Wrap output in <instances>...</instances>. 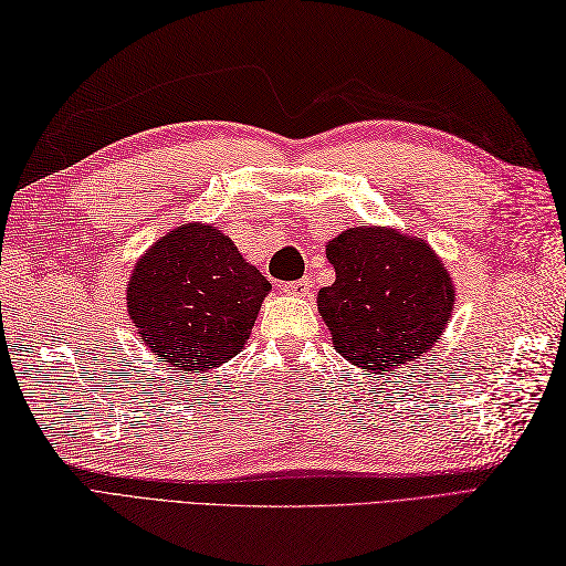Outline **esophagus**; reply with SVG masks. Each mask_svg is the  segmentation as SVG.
I'll list each match as a JSON object with an SVG mask.
<instances>
[{"label":"esophagus","instance_id":"obj_1","mask_svg":"<svg viewBox=\"0 0 566 566\" xmlns=\"http://www.w3.org/2000/svg\"><path fill=\"white\" fill-rule=\"evenodd\" d=\"M283 293L295 295V297H310V293H312V281H310V279H300V281L283 283Z\"/></svg>","mask_w":566,"mask_h":566}]
</instances>
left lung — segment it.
Masks as SVG:
<instances>
[{"instance_id": "1", "label": "left lung", "mask_w": 566, "mask_h": 566, "mask_svg": "<svg viewBox=\"0 0 566 566\" xmlns=\"http://www.w3.org/2000/svg\"><path fill=\"white\" fill-rule=\"evenodd\" d=\"M336 281L316 305L334 348L371 375L430 350L451 316L453 285L422 240L396 230L350 228L326 244Z\"/></svg>"}]
</instances>
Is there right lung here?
<instances>
[{"label": "right lung", "instance_id": "add662e5", "mask_svg": "<svg viewBox=\"0 0 566 566\" xmlns=\"http://www.w3.org/2000/svg\"><path fill=\"white\" fill-rule=\"evenodd\" d=\"M271 283L213 226L170 230L134 266L127 307L146 346L177 369H211L235 357Z\"/></svg>", "mask_w": 566, "mask_h": 566}]
</instances>
